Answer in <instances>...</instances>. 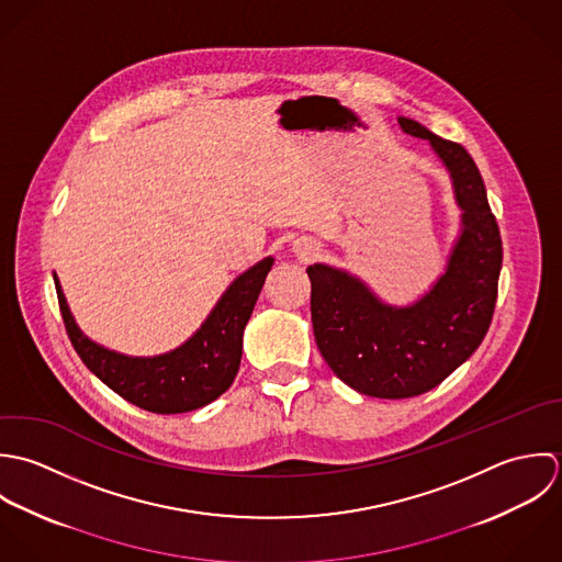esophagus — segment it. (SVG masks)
Returning <instances> with one entry per match:
<instances>
[{
    "label": "esophagus",
    "instance_id": "1",
    "mask_svg": "<svg viewBox=\"0 0 562 562\" xmlns=\"http://www.w3.org/2000/svg\"><path fill=\"white\" fill-rule=\"evenodd\" d=\"M317 251H319V245L313 243V240H304V243H300V247H297V254H300V256H315Z\"/></svg>",
    "mask_w": 562,
    "mask_h": 562
}]
</instances>
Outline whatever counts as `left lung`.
Instances as JSON below:
<instances>
[{
	"instance_id": "1",
	"label": "left lung",
	"mask_w": 562,
	"mask_h": 562,
	"mask_svg": "<svg viewBox=\"0 0 562 562\" xmlns=\"http://www.w3.org/2000/svg\"><path fill=\"white\" fill-rule=\"evenodd\" d=\"M400 127L430 143L448 169L460 232L446 271L413 304L382 302L358 276L324 262L306 269L315 340L328 367L362 395L404 400L439 386L486 335L502 269V238L482 176L458 143L415 119Z\"/></svg>"
}]
</instances>
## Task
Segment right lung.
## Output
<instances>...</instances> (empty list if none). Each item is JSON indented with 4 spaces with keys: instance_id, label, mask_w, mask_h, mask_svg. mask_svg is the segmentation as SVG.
Returning a JSON list of instances; mask_svg holds the SVG:
<instances>
[{
    "instance_id": "obj_1",
    "label": "right lung",
    "mask_w": 562,
    "mask_h": 562,
    "mask_svg": "<svg viewBox=\"0 0 562 562\" xmlns=\"http://www.w3.org/2000/svg\"><path fill=\"white\" fill-rule=\"evenodd\" d=\"M271 267L273 258L267 256L234 278L195 335L158 356L119 353L87 337L56 276L54 282L67 335L82 362L130 404L158 415H176L215 402L234 382L243 356V330Z\"/></svg>"
}]
</instances>
